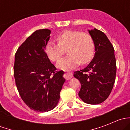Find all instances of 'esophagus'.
Instances as JSON below:
<instances>
[{"label": "esophagus", "instance_id": "34e87169", "mask_svg": "<svg viewBox=\"0 0 130 130\" xmlns=\"http://www.w3.org/2000/svg\"><path fill=\"white\" fill-rule=\"evenodd\" d=\"M72 77V73H67L66 74V78L67 80H69L70 79V78Z\"/></svg>", "mask_w": 130, "mask_h": 130}]
</instances>
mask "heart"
I'll return each instance as SVG.
<instances>
[{
	"label": "heart",
	"mask_w": 130,
	"mask_h": 130,
	"mask_svg": "<svg viewBox=\"0 0 130 130\" xmlns=\"http://www.w3.org/2000/svg\"><path fill=\"white\" fill-rule=\"evenodd\" d=\"M58 44L49 41L46 46L47 56L53 62L60 60L67 50V57L61 58L57 66L61 70H69L81 63L86 64L92 58L95 43L91 35L78 31H65L58 36Z\"/></svg>",
	"instance_id": "1"
}]
</instances>
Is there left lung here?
<instances>
[{
    "label": "left lung",
    "instance_id": "8db88e82",
    "mask_svg": "<svg viewBox=\"0 0 130 130\" xmlns=\"http://www.w3.org/2000/svg\"><path fill=\"white\" fill-rule=\"evenodd\" d=\"M95 43V55L90 63L74 77L80 82L78 96L84 103L98 104L109 97L113 88L116 73L113 46L104 32L97 29L89 30Z\"/></svg>",
    "mask_w": 130,
    "mask_h": 130
}]
</instances>
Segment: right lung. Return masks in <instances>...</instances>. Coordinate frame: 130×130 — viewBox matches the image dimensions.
Listing matches in <instances>:
<instances>
[{
    "label": "right lung",
    "mask_w": 130,
    "mask_h": 130,
    "mask_svg": "<svg viewBox=\"0 0 130 130\" xmlns=\"http://www.w3.org/2000/svg\"><path fill=\"white\" fill-rule=\"evenodd\" d=\"M50 30H37L19 47L15 55L14 75L23 101L38 112H48L57 106L65 79L62 70L57 71L45 48Z\"/></svg>",
    "instance_id": "add662e5"
}]
</instances>
